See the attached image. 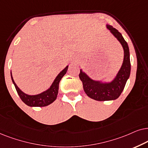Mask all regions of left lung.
<instances>
[{
    "label": "left lung",
    "mask_w": 148,
    "mask_h": 148,
    "mask_svg": "<svg viewBox=\"0 0 148 148\" xmlns=\"http://www.w3.org/2000/svg\"><path fill=\"white\" fill-rule=\"evenodd\" d=\"M106 26L121 44L124 50V59L116 75L110 81L92 79L82 69H80L79 78L83 84L84 92L90 98L96 101H111L118 99L124 90L131 74L130 53L127 42L116 29L109 24H106Z\"/></svg>",
    "instance_id": "8db88e82"
}]
</instances>
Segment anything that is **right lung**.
I'll use <instances>...</instances> for the list:
<instances>
[{
	"label": "right lung",
	"instance_id": "add662e5",
	"mask_svg": "<svg viewBox=\"0 0 148 148\" xmlns=\"http://www.w3.org/2000/svg\"><path fill=\"white\" fill-rule=\"evenodd\" d=\"M68 68V66H67L64 70L59 73L53 83L51 84L50 87L47 88L45 91L37 95H28L23 92L15 84L11 71V80L16 88L17 93L23 103L30 107H45V106H49V104L52 103L57 99L59 90V84H60V80L63 78V76L66 74Z\"/></svg>",
	"mask_w": 148,
	"mask_h": 148
}]
</instances>
